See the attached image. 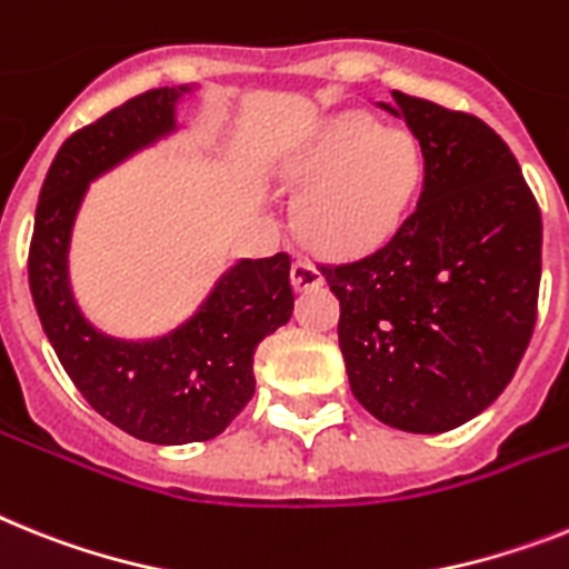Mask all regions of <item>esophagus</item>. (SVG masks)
Here are the masks:
<instances>
[{
	"instance_id": "34e87169",
	"label": "esophagus",
	"mask_w": 569,
	"mask_h": 569,
	"mask_svg": "<svg viewBox=\"0 0 569 569\" xmlns=\"http://www.w3.org/2000/svg\"><path fill=\"white\" fill-rule=\"evenodd\" d=\"M323 283V274L318 271V266H312L309 260H295L292 262V286L298 292H309V289H318Z\"/></svg>"
}]
</instances>
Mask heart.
I'll use <instances>...</instances> for the list:
<instances>
[{"instance_id":"1","label":"heart","mask_w":569,"mask_h":569,"mask_svg":"<svg viewBox=\"0 0 569 569\" xmlns=\"http://www.w3.org/2000/svg\"><path fill=\"white\" fill-rule=\"evenodd\" d=\"M307 184L295 222L309 246L352 257L388 240L422 181V150L408 130L381 127L373 114L341 112L309 138L289 164Z\"/></svg>"}]
</instances>
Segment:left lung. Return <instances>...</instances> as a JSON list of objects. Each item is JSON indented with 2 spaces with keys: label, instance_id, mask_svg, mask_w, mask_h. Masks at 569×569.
<instances>
[{
  "label": "left lung",
  "instance_id": "1",
  "mask_svg": "<svg viewBox=\"0 0 569 569\" xmlns=\"http://www.w3.org/2000/svg\"><path fill=\"white\" fill-rule=\"evenodd\" d=\"M379 107L422 147L417 211L379 251L321 274L341 300L352 396L390 428L442 433L489 408L527 352L541 211L489 123L405 92Z\"/></svg>",
  "mask_w": 569,
  "mask_h": 569
}]
</instances>
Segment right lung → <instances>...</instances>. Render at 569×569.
Here are the masks:
<instances>
[{
	"instance_id": "right-lung-1",
	"label": "right lung",
	"mask_w": 569,
	"mask_h": 569,
	"mask_svg": "<svg viewBox=\"0 0 569 569\" xmlns=\"http://www.w3.org/2000/svg\"><path fill=\"white\" fill-rule=\"evenodd\" d=\"M193 86H161L78 130L54 156L33 217L28 283L46 338L83 399L130 437L156 446L222 433L254 396V350L292 318L289 254L237 260L167 336L127 341L80 312L69 280L71 228L98 176L179 130Z\"/></svg>"
}]
</instances>
